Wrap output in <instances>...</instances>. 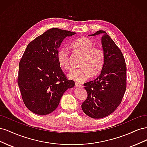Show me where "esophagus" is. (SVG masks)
Returning <instances> with one entry per match:
<instances>
[{
	"mask_svg": "<svg viewBox=\"0 0 147 147\" xmlns=\"http://www.w3.org/2000/svg\"><path fill=\"white\" fill-rule=\"evenodd\" d=\"M75 86H76L77 87H78V88H82L83 87V85L81 84H80L78 83H75Z\"/></svg>",
	"mask_w": 147,
	"mask_h": 147,
	"instance_id": "esophagus-1",
	"label": "esophagus"
}]
</instances>
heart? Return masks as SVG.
<instances>
[{"label":"heart","instance_id":"b5f03b06","mask_svg":"<svg viewBox=\"0 0 147 147\" xmlns=\"http://www.w3.org/2000/svg\"><path fill=\"white\" fill-rule=\"evenodd\" d=\"M94 43L87 37H81L70 43V48L74 55H81L79 68L71 70L68 74L69 78L77 82H83L91 75H98L103 67L105 55L101 48L94 47ZM70 53L67 48L62 47L57 52V60L61 68H70Z\"/></svg>","mask_w":147,"mask_h":147}]
</instances>
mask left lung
I'll list each match as a JSON object with an SVG mask.
<instances>
[{"instance_id": "8db88e82", "label": "left lung", "mask_w": 147, "mask_h": 147, "mask_svg": "<svg viewBox=\"0 0 147 147\" xmlns=\"http://www.w3.org/2000/svg\"><path fill=\"white\" fill-rule=\"evenodd\" d=\"M101 37L105 61L100 74L84 84L88 97L82 105L83 112L92 118H102L113 113L120 104L126 89V66L121 50L104 30L89 36Z\"/></svg>"}]
</instances>
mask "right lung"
I'll use <instances>...</instances> for the list:
<instances>
[{
  "label": "right lung",
  "instance_id": "right-lung-1",
  "mask_svg": "<svg viewBox=\"0 0 147 147\" xmlns=\"http://www.w3.org/2000/svg\"><path fill=\"white\" fill-rule=\"evenodd\" d=\"M75 32L52 28L30 42L19 64L18 84L25 105L39 115L53 112L63 94L75 86L62 71L57 52L67 37Z\"/></svg>",
  "mask_w": 147,
  "mask_h": 147
}]
</instances>
